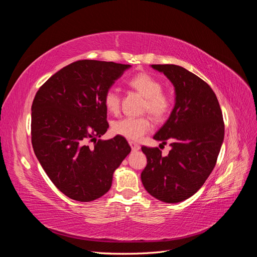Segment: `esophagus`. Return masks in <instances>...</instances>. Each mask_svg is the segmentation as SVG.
I'll use <instances>...</instances> for the list:
<instances>
[{
    "label": "esophagus",
    "instance_id": "34e87169",
    "mask_svg": "<svg viewBox=\"0 0 257 257\" xmlns=\"http://www.w3.org/2000/svg\"><path fill=\"white\" fill-rule=\"evenodd\" d=\"M130 146H131L132 150H133V151H138L139 149H141V146H139L137 143H134V142H130Z\"/></svg>",
    "mask_w": 257,
    "mask_h": 257
}]
</instances>
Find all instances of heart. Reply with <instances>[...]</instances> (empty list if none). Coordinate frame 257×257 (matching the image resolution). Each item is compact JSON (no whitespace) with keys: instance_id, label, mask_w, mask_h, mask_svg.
I'll return each instance as SVG.
<instances>
[{"instance_id":"b5f03b06","label":"heart","mask_w":257,"mask_h":257,"mask_svg":"<svg viewBox=\"0 0 257 257\" xmlns=\"http://www.w3.org/2000/svg\"><path fill=\"white\" fill-rule=\"evenodd\" d=\"M128 85L135 89L146 97L145 109L149 111L155 118L164 116L170 108L169 98L162 93V84L149 74H137L128 80ZM104 106L110 113H116L120 109V95L114 89L107 90L104 95ZM152 127L151 121L147 116H126L116 120L112 124V132L128 139L138 141L147 134Z\"/></svg>"}]
</instances>
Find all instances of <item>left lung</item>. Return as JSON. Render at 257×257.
I'll list each match as a JSON object with an SVG mask.
<instances>
[{
    "label": "left lung",
    "mask_w": 257,
    "mask_h": 257,
    "mask_svg": "<svg viewBox=\"0 0 257 257\" xmlns=\"http://www.w3.org/2000/svg\"><path fill=\"white\" fill-rule=\"evenodd\" d=\"M151 67L175 88L174 109L153 136L172 149L162 157L159 148H142V182L153 197L176 204L193 196L213 170L224 141L223 115L214 92L198 76L174 64Z\"/></svg>",
    "instance_id": "1"
}]
</instances>
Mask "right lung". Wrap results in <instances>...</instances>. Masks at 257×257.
<instances>
[{
	"instance_id": "1",
	"label": "right lung",
	"mask_w": 257,
	"mask_h": 257,
	"mask_svg": "<svg viewBox=\"0 0 257 257\" xmlns=\"http://www.w3.org/2000/svg\"><path fill=\"white\" fill-rule=\"evenodd\" d=\"M130 67L77 61L51 76L34 97V153L52 183L74 200L102 197L111 188L114 170L131 152L126 139L119 135L109 141L97 139L109 127L105 93Z\"/></svg>"
}]
</instances>
